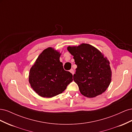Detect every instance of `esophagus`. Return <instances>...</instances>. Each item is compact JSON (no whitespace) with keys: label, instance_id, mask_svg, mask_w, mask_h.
<instances>
[{"label":"esophagus","instance_id":"esophagus-1","mask_svg":"<svg viewBox=\"0 0 132 132\" xmlns=\"http://www.w3.org/2000/svg\"><path fill=\"white\" fill-rule=\"evenodd\" d=\"M70 72L73 75V74H74V70L73 69H71L70 70Z\"/></svg>","mask_w":132,"mask_h":132}]
</instances>
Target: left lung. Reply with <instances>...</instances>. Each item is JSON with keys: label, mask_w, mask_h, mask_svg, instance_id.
<instances>
[{"label": "left lung", "mask_w": 132, "mask_h": 132, "mask_svg": "<svg viewBox=\"0 0 132 132\" xmlns=\"http://www.w3.org/2000/svg\"><path fill=\"white\" fill-rule=\"evenodd\" d=\"M67 49L77 65L73 79L81 94L92 98L105 91L111 82L112 73L109 62L100 52L86 43Z\"/></svg>", "instance_id": "1"}]
</instances>
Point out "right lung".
<instances>
[{
  "label": "right lung",
  "mask_w": 132,
  "mask_h": 132,
  "mask_svg": "<svg viewBox=\"0 0 132 132\" xmlns=\"http://www.w3.org/2000/svg\"><path fill=\"white\" fill-rule=\"evenodd\" d=\"M60 54L52 48L38 55L29 74V82L33 90L43 97L61 94L73 81V75L63 68Z\"/></svg>",
  "instance_id": "1"
}]
</instances>
